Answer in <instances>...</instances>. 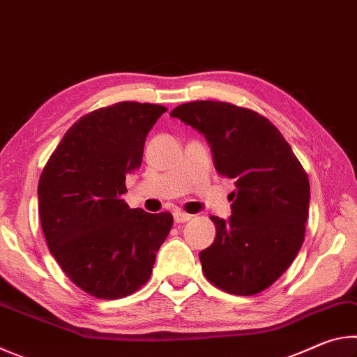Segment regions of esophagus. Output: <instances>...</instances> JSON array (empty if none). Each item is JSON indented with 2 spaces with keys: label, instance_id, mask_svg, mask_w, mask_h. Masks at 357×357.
Instances as JSON below:
<instances>
[{
  "label": "esophagus",
  "instance_id": "34e87169",
  "mask_svg": "<svg viewBox=\"0 0 357 357\" xmlns=\"http://www.w3.org/2000/svg\"><path fill=\"white\" fill-rule=\"evenodd\" d=\"M173 217H174V222H176V223H184V222H187V220H190V219H192V215H190V214L181 213V211H178V213H174V214H173Z\"/></svg>",
  "mask_w": 357,
  "mask_h": 357
}]
</instances>
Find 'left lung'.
Returning a JSON list of instances; mask_svg holds the SVG:
<instances>
[{
  "mask_svg": "<svg viewBox=\"0 0 357 357\" xmlns=\"http://www.w3.org/2000/svg\"><path fill=\"white\" fill-rule=\"evenodd\" d=\"M170 116L202 132L215 170L234 179L231 217L211 215L215 239L200 252L203 274L223 291L269 288L298 255L309 217L310 184L279 129L250 108L219 100L178 105Z\"/></svg>",
  "mask_w": 357,
  "mask_h": 357,
  "instance_id": "8db88e82",
  "label": "left lung"
}]
</instances>
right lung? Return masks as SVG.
<instances>
[{"label": "right lung", "mask_w": 357, "mask_h": 357, "mask_svg": "<svg viewBox=\"0 0 357 357\" xmlns=\"http://www.w3.org/2000/svg\"><path fill=\"white\" fill-rule=\"evenodd\" d=\"M167 108L118 102L84 114L42 170L39 219L64 274L99 299H121L149 280L170 213L130 209L126 174L140 168L148 132Z\"/></svg>", "instance_id": "obj_1"}]
</instances>
